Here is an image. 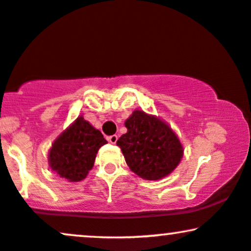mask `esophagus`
Returning <instances> with one entry per match:
<instances>
[{
    "label": "esophagus",
    "instance_id": "34e87169",
    "mask_svg": "<svg viewBox=\"0 0 251 251\" xmlns=\"http://www.w3.org/2000/svg\"><path fill=\"white\" fill-rule=\"evenodd\" d=\"M117 140H118V135L117 134L109 135V137H108V142L111 144H116Z\"/></svg>",
    "mask_w": 251,
    "mask_h": 251
}]
</instances>
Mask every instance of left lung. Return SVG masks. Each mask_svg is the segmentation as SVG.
Returning a JSON list of instances; mask_svg holds the SVG:
<instances>
[{
    "label": "left lung",
    "instance_id": "8db88e82",
    "mask_svg": "<svg viewBox=\"0 0 251 251\" xmlns=\"http://www.w3.org/2000/svg\"><path fill=\"white\" fill-rule=\"evenodd\" d=\"M127 132L118 139L131 171L146 180H159L180 163L184 149L169 124L135 109L125 120Z\"/></svg>",
    "mask_w": 251,
    "mask_h": 251
}]
</instances>
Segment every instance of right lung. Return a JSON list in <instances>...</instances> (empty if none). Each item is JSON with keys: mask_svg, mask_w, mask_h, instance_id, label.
I'll list each match as a JSON object with an SVG mask.
<instances>
[{"mask_svg": "<svg viewBox=\"0 0 251 251\" xmlns=\"http://www.w3.org/2000/svg\"><path fill=\"white\" fill-rule=\"evenodd\" d=\"M107 143L99 129L77 117L51 144L48 164L51 171L68 181H80L87 177L94 165L97 153Z\"/></svg>", "mask_w": 251, "mask_h": 251, "instance_id": "1", "label": "right lung"}]
</instances>
